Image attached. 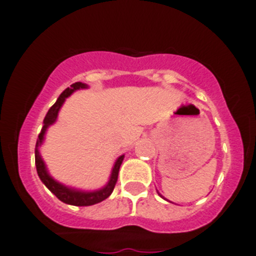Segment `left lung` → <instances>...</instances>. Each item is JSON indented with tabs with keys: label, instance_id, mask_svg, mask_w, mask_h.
I'll return each instance as SVG.
<instances>
[{
	"label": "left lung",
	"instance_id": "1",
	"mask_svg": "<svg viewBox=\"0 0 256 256\" xmlns=\"http://www.w3.org/2000/svg\"><path fill=\"white\" fill-rule=\"evenodd\" d=\"M157 193H158V192H157ZM158 194H160V196H161V193H158ZM161 197H162V196H161ZM162 198H164V197H162Z\"/></svg>",
	"mask_w": 256,
	"mask_h": 256
}]
</instances>
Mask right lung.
<instances>
[{
    "label": "right lung",
    "mask_w": 256,
    "mask_h": 256,
    "mask_svg": "<svg viewBox=\"0 0 256 256\" xmlns=\"http://www.w3.org/2000/svg\"><path fill=\"white\" fill-rule=\"evenodd\" d=\"M88 86L86 84H82V82H76L72 84L70 88H66V90L59 95V98L56 99L55 104L51 106L48 112L46 113L45 120H44V126L41 128V132L38 135V139H37V143H36V150H34V158H36V168H37V174H38L40 179L46 186L48 188L51 193H54L58 198L64 204H68V205L73 206H90L95 205V204H99V202L104 201L106 198H108L110 194H112L113 190H114V186L117 183V178H118V171L120 166H121L122 161H124V157L125 154L120 156L116 160L114 165L112 168V172H110V180L104 186H102L100 190H77V188H72V186H64V184L59 183L58 180H55L54 178L48 174V170L46 168V164L44 161V158L41 157V153H40V146L44 144L45 140V134L48 128H50L52 124H55V121L58 120V114H59V110H60L62 106L64 104L66 99L68 96L77 90H81V88H88Z\"/></svg>",
    "instance_id": "right-lung-1"
}]
</instances>
